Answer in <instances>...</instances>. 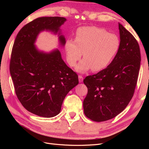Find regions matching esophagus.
<instances>
[{"label": "esophagus", "mask_w": 149, "mask_h": 149, "mask_svg": "<svg viewBox=\"0 0 149 149\" xmlns=\"http://www.w3.org/2000/svg\"><path fill=\"white\" fill-rule=\"evenodd\" d=\"M78 79H79V83H82L83 81V77L82 76H78Z\"/></svg>", "instance_id": "esophagus-1"}]
</instances>
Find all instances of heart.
I'll use <instances>...</instances> for the list:
<instances>
[{
	"mask_svg": "<svg viewBox=\"0 0 149 149\" xmlns=\"http://www.w3.org/2000/svg\"><path fill=\"white\" fill-rule=\"evenodd\" d=\"M120 40L115 34L96 26H83L78 29L76 39L68 38L65 45L66 60L71 66L76 65L75 70L85 73L93 69L99 71L110 65L120 48Z\"/></svg>",
	"mask_w": 149,
	"mask_h": 149,
	"instance_id": "heart-1",
	"label": "heart"
}]
</instances>
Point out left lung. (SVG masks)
<instances>
[{
    "mask_svg": "<svg viewBox=\"0 0 149 149\" xmlns=\"http://www.w3.org/2000/svg\"><path fill=\"white\" fill-rule=\"evenodd\" d=\"M120 48L106 68L86 78L88 94L84 113L92 120L102 122L120 114L134 95L141 66V53L136 38L119 23Z\"/></svg>",
    "mask_w": 149,
    "mask_h": 149,
    "instance_id": "1",
    "label": "left lung"
}]
</instances>
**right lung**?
Masks as SVG:
<instances>
[{
  "label": "right lung",
  "instance_id": "obj_1",
  "mask_svg": "<svg viewBox=\"0 0 149 149\" xmlns=\"http://www.w3.org/2000/svg\"><path fill=\"white\" fill-rule=\"evenodd\" d=\"M66 21L60 17L37 18L22 27L12 48L10 72L16 95L26 110L43 118L59 114L67 94L79 83L58 49L45 52L35 46L38 35L47 31L58 35L63 47L60 27Z\"/></svg>",
  "mask_w": 149,
  "mask_h": 149
}]
</instances>
